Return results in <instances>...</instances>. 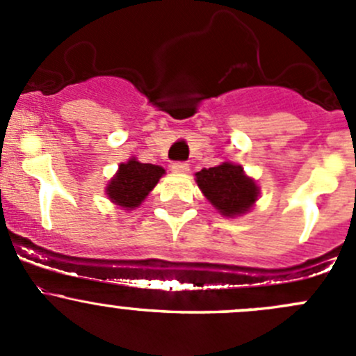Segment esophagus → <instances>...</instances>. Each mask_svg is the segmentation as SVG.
<instances>
[{
	"instance_id": "esophagus-1",
	"label": "esophagus",
	"mask_w": 356,
	"mask_h": 356,
	"mask_svg": "<svg viewBox=\"0 0 356 356\" xmlns=\"http://www.w3.org/2000/svg\"><path fill=\"white\" fill-rule=\"evenodd\" d=\"M170 168L175 174H184V172L189 170V163H186V161H174V163L170 165Z\"/></svg>"
}]
</instances>
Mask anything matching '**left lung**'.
<instances>
[{
  "instance_id": "1",
  "label": "left lung",
  "mask_w": 356,
  "mask_h": 356,
  "mask_svg": "<svg viewBox=\"0 0 356 356\" xmlns=\"http://www.w3.org/2000/svg\"><path fill=\"white\" fill-rule=\"evenodd\" d=\"M196 182L207 200L225 217L245 213L258 196L257 184L243 174V168L227 161L200 170Z\"/></svg>"
}]
</instances>
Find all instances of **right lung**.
<instances>
[{
  "label": "right lung",
  "mask_w": 356,
  "mask_h": 356,
  "mask_svg": "<svg viewBox=\"0 0 356 356\" xmlns=\"http://www.w3.org/2000/svg\"><path fill=\"white\" fill-rule=\"evenodd\" d=\"M163 174L165 170L158 165L141 163L136 158H131L127 163L118 167L117 175L106 188V195L122 208H136L155 188Z\"/></svg>",
  "instance_id": "obj_1"
}]
</instances>
